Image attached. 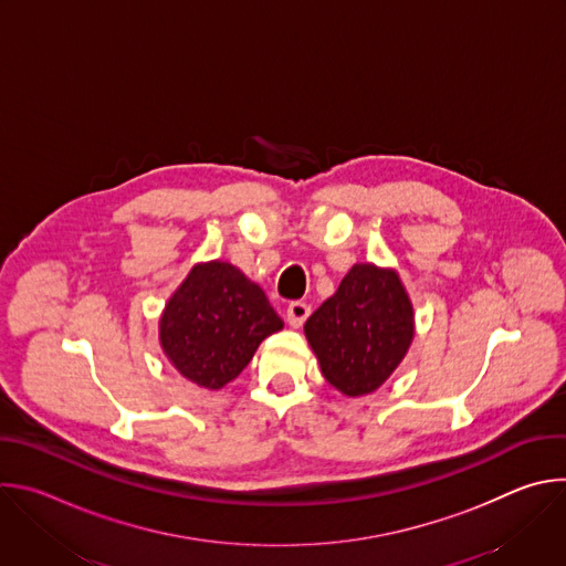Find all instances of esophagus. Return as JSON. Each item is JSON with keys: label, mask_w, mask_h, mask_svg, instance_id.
Returning <instances> with one entry per match:
<instances>
[{"label": "esophagus", "mask_w": 566, "mask_h": 566, "mask_svg": "<svg viewBox=\"0 0 566 566\" xmlns=\"http://www.w3.org/2000/svg\"><path fill=\"white\" fill-rule=\"evenodd\" d=\"M308 313H311V306L306 302H291L286 306V322L293 329H300L304 325V319L308 317Z\"/></svg>", "instance_id": "obj_1"}]
</instances>
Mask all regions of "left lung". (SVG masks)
<instances>
[{
  "label": "left lung",
  "mask_w": 566,
  "mask_h": 566,
  "mask_svg": "<svg viewBox=\"0 0 566 566\" xmlns=\"http://www.w3.org/2000/svg\"><path fill=\"white\" fill-rule=\"evenodd\" d=\"M322 376L356 398L376 391L415 340V304L394 269L354 264L304 325Z\"/></svg>",
  "instance_id": "1"
}]
</instances>
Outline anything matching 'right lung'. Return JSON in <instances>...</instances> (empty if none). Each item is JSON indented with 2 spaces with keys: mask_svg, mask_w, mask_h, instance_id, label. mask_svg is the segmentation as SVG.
Returning a JSON list of instances; mask_svg holds the SVG:
<instances>
[{
  "mask_svg": "<svg viewBox=\"0 0 566 566\" xmlns=\"http://www.w3.org/2000/svg\"><path fill=\"white\" fill-rule=\"evenodd\" d=\"M284 327L260 284L210 260L190 269L158 317L170 365L203 389H221L244 369L264 338Z\"/></svg>",
  "mask_w": 566,
  "mask_h": 566,
  "instance_id": "obj_1",
  "label": "right lung"
}]
</instances>
